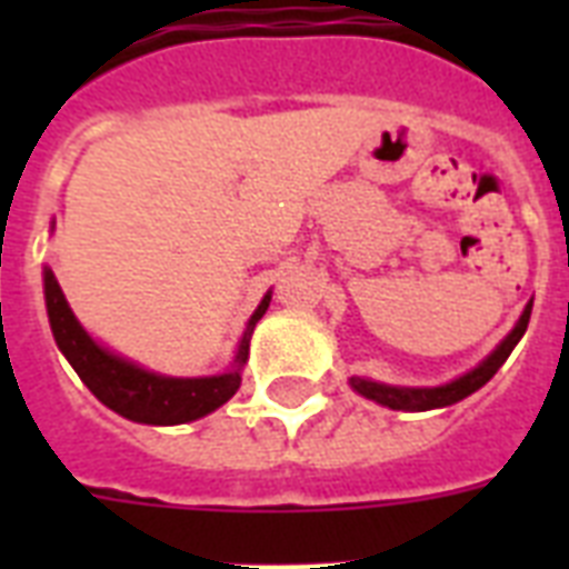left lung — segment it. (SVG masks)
I'll use <instances>...</instances> for the list:
<instances>
[{
	"label": "left lung",
	"mask_w": 569,
	"mask_h": 569,
	"mask_svg": "<svg viewBox=\"0 0 569 569\" xmlns=\"http://www.w3.org/2000/svg\"><path fill=\"white\" fill-rule=\"evenodd\" d=\"M529 319H531V303L526 307L520 321H517V328L502 339V346L496 348L485 363L478 366V369H472V372L463 375V378L451 380V383H446V387L407 389V387H387V383H375V380H366V378H351V387H355L360 396L372 398V401H378V405L383 407H392V410H433V407L455 405V401H460V398L472 396L476 389L485 387L487 380L499 372V366L511 357L513 346L520 342L526 328H529Z\"/></svg>",
	"instance_id": "left-lung-1"
}]
</instances>
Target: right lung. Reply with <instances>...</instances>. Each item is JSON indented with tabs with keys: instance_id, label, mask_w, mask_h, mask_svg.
I'll list each match as a JSON object with an SVG mask.
<instances>
[{
	"instance_id": "obj_1",
	"label": "right lung",
	"mask_w": 569,
	"mask_h": 569,
	"mask_svg": "<svg viewBox=\"0 0 569 569\" xmlns=\"http://www.w3.org/2000/svg\"><path fill=\"white\" fill-rule=\"evenodd\" d=\"M43 292H47L52 337H56L61 355L76 369V375L84 380V387L91 389L93 396L100 398L106 407H111L114 413L144 425L191 422V419L212 413L214 407H221L223 401H230L241 383L239 369L248 360V342L250 333H253V325L266 316L268 301H271V295H266L259 310L250 316L248 333L241 337L232 372L214 375V378H164V375L147 372L141 366L109 355L106 348L97 346L70 312L64 292H61V286H58L56 274L49 268L43 271Z\"/></svg>"
}]
</instances>
